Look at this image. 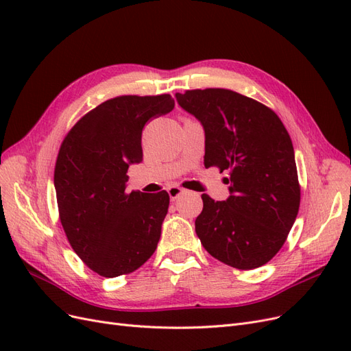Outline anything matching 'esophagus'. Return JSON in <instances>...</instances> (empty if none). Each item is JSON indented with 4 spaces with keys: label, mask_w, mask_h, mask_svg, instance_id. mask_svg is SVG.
Segmentation results:
<instances>
[{
    "label": "esophagus",
    "mask_w": 351,
    "mask_h": 351,
    "mask_svg": "<svg viewBox=\"0 0 351 351\" xmlns=\"http://www.w3.org/2000/svg\"><path fill=\"white\" fill-rule=\"evenodd\" d=\"M186 190L184 189H182V187H178V186H171V187H168V195H169V199H171L173 202L174 200H177L178 197H180V195L182 193H184Z\"/></svg>",
    "instance_id": "34e87169"
}]
</instances>
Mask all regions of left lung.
I'll return each instance as SVG.
<instances>
[{
	"label": "left lung",
	"instance_id": "8db88e82",
	"mask_svg": "<svg viewBox=\"0 0 351 351\" xmlns=\"http://www.w3.org/2000/svg\"><path fill=\"white\" fill-rule=\"evenodd\" d=\"M205 130V167L228 171L230 196L202 195L195 221L206 252L237 269H254L280 252L300 206L294 149L267 105L219 88L176 93Z\"/></svg>",
	"mask_w": 351,
	"mask_h": 351
}]
</instances>
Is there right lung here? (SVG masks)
Here are the masks:
<instances>
[{"mask_svg":"<svg viewBox=\"0 0 351 351\" xmlns=\"http://www.w3.org/2000/svg\"><path fill=\"white\" fill-rule=\"evenodd\" d=\"M174 108L171 95H124L98 105L61 143L54 186L61 226L77 256L105 278L130 274L161 237L169 196L129 193L127 169L143 159L142 130Z\"/></svg>","mask_w":351,"mask_h":351,"instance_id":"1","label":"right lung"}]
</instances>
